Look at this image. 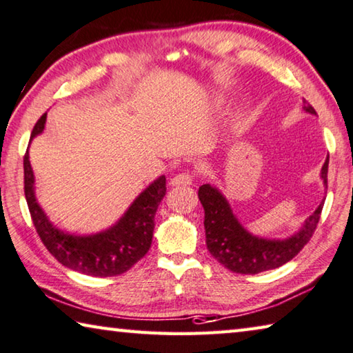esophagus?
Segmentation results:
<instances>
[{
  "label": "esophagus",
  "mask_w": 353,
  "mask_h": 353,
  "mask_svg": "<svg viewBox=\"0 0 353 353\" xmlns=\"http://www.w3.org/2000/svg\"><path fill=\"white\" fill-rule=\"evenodd\" d=\"M193 182V176L190 174V172H179L170 181V185L171 187H187V185H192Z\"/></svg>",
  "instance_id": "1"
}]
</instances>
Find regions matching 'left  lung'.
<instances>
[{
	"label": "left lung",
	"mask_w": 353,
	"mask_h": 353,
	"mask_svg": "<svg viewBox=\"0 0 353 353\" xmlns=\"http://www.w3.org/2000/svg\"><path fill=\"white\" fill-rule=\"evenodd\" d=\"M303 110L310 114H316V110L306 103V100H303ZM327 174L328 157L321 171L325 187ZM198 196L204 207L207 250L228 270L242 275H256L278 268L297 256L314 234L323 207L322 201L314 214L306 218L305 225L294 236L288 239H264L253 236L240 225L237 216L232 214L228 199L210 183L199 187Z\"/></svg>",
	"instance_id": "left-lung-1"
}]
</instances>
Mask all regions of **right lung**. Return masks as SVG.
<instances>
[{
  "instance_id": "right-lung-1",
  "label": "right lung",
  "mask_w": 353,
  "mask_h": 353,
  "mask_svg": "<svg viewBox=\"0 0 353 353\" xmlns=\"http://www.w3.org/2000/svg\"><path fill=\"white\" fill-rule=\"evenodd\" d=\"M47 113L41 116L31 132V139L46 128ZM25 196L34 228L46 248L70 270L91 276H116L127 272L144 257L154 236V218L166 193V177L160 176L138 194L116 225L91 236H75L53 226L39 205L34 193V172L30 154H25Z\"/></svg>"
}]
</instances>
